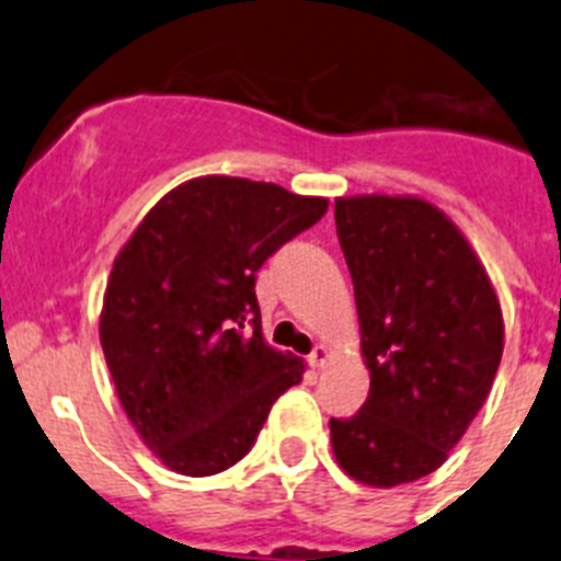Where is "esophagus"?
Wrapping results in <instances>:
<instances>
[{
	"label": "esophagus",
	"mask_w": 561,
	"mask_h": 561,
	"mask_svg": "<svg viewBox=\"0 0 561 561\" xmlns=\"http://www.w3.org/2000/svg\"><path fill=\"white\" fill-rule=\"evenodd\" d=\"M328 359H331V351H328L324 345H317L313 351H310L308 365L310 368H324V365H328Z\"/></svg>",
	"instance_id": "1"
}]
</instances>
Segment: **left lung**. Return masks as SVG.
I'll list each match as a JSON object with an SVG mask.
<instances>
[{
    "label": "left lung",
    "instance_id": "1",
    "mask_svg": "<svg viewBox=\"0 0 561 561\" xmlns=\"http://www.w3.org/2000/svg\"><path fill=\"white\" fill-rule=\"evenodd\" d=\"M370 393L331 419L336 462L370 488L416 482L448 459L491 393L505 324L468 239L413 196L336 199Z\"/></svg>",
    "mask_w": 561,
    "mask_h": 561
}]
</instances>
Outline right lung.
<instances>
[{"label":"right lung","instance_id":"1","mask_svg":"<svg viewBox=\"0 0 561 561\" xmlns=\"http://www.w3.org/2000/svg\"><path fill=\"white\" fill-rule=\"evenodd\" d=\"M328 199L273 182L202 176L173 187L122 248L99 339L142 442L185 477H214L253 448L305 365L262 339L256 273L317 225Z\"/></svg>","mask_w":561,"mask_h":561}]
</instances>
